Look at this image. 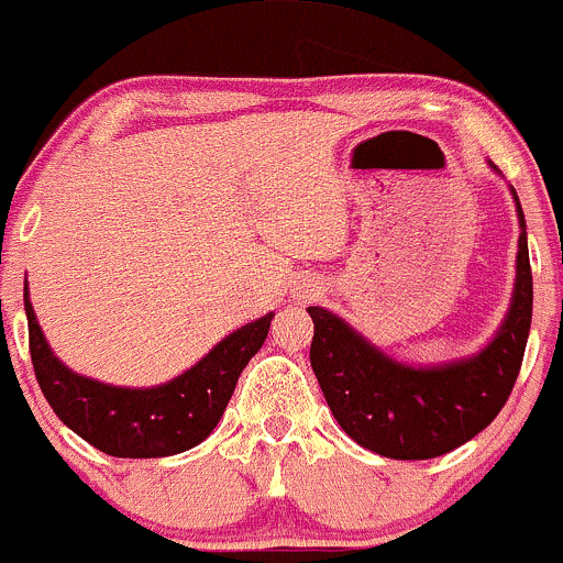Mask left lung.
I'll list each match as a JSON object with an SVG mask.
<instances>
[{"mask_svg":"<svg viewBox=\"0 0 563 563\" xmlns=\"http://www.w3.org/2000/svg\"><path fill=\"white\" fill-rule=\"evenodd\" d=\"M488 165L501 173L490 159ZM509 192L520 224L512 298L494 339L474 355L409 366L339 314L309 306L311 368L333 417L361 448L396 461L444 455L488 428L507 404L523 363L534 303L523 208L518 192L512 187Z\"/></svg>","mask_w":563,"mask_h":563,"instance_id":"1","label":"left lung"}]
</instances>
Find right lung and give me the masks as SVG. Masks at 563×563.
<instances>
[{
  "label": "right lung",
  "mask_w": 563,
  "mask_h": 563,
  "mask_svg": "<svg viewBox=\"0 0 563 563\" xmlns=\"http://www.w3.org/2000/svg\"><path fill=\"white\" fill-rule=\"evenodd\" d=\"M29 352L45 401L69 431L115 457H165L192 450L217 428L235 382L268 335L274 311L224 335L192 368L154 387H119L67 368L45 341L23 284Z\"/></svg>",
  "instance_id": "1"
}]
</instances>
